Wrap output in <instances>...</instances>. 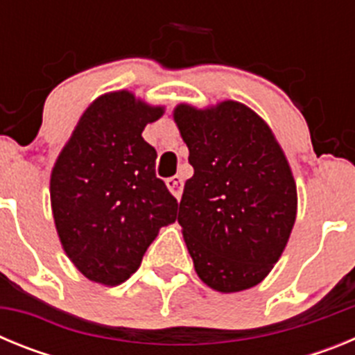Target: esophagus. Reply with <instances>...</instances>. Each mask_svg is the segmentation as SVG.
Returning a JSON list of instances; mask_svg holds the SVG:
<instances>
[{
    "instance_id": "1",
    "label": "esophagus",
    "mask_w": 355,
    "mask_h": 355,
    "mask_svg": "<svg viewBox=\"0 0 355 355\" xmlns=\"http://www.w3.org/2000/svg\"><path fill=\"white\" fill-rule=\"evenodd\" d=\"M167 188L171 190L172 196L175 197V199H181V193H183V180H181L180 175H174V178H168L167 181Z\"/></svg>"
}]
</instances>
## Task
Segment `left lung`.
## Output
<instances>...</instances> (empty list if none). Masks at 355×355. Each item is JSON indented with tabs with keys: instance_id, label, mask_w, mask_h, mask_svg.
I'll use <instances>...</instances> for the list:
<instances>
[{
	"instance_id": "obj_1",
	"label": "left lung",
	"mask_w": 355,
	"mask_h": 355,
	"mask_svg": "<svg viewBox=\"0 0 355 355\" xmlns=\"http://www.w3.org/2000/svg\"><path fill=\"white\" fill-rule=\"evenodd\" d=\"M193 167L178 222L202 283L222 293L259 284L288 243L297 187L266 122L236 101L206 110L178 105Z\"/></svg>"
}]
</instances>
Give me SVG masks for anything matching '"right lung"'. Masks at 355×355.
Here are the masks:
<instances>
[{"label":"right lung","mask_w":355,"mask_h":355,"mask_svg":"<svg viewBox=\"0 0 355 355\" xmlns=\"http://www.w3.org/2000/svg\"><path fill=\"white\" fill-rule=\"evenodd\" d=\"M163 115L128 90L97 97L51 172V208L62 247L94 283L117 286L142 263L178 200L156 178L144 128Z\"/></svg>","instance_id":"1"}]
</instances>
